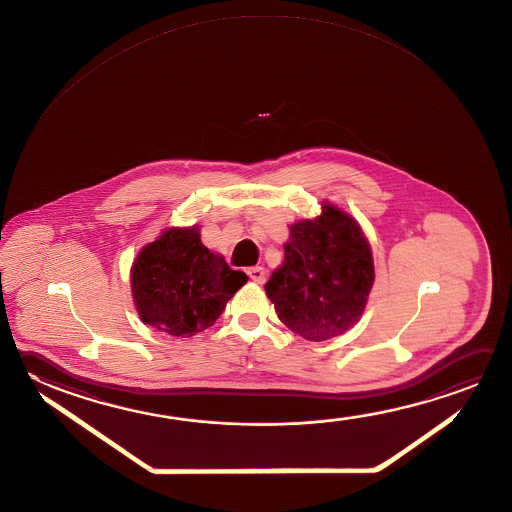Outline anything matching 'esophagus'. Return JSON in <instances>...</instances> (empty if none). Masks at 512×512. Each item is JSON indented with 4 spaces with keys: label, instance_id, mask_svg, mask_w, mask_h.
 Returning <instances> with one entry per match:
<instances>
[{
    "label": "esophagus",
    "instance_id": "1",
    "mask_svg": "<svg viewBox=\"0 0 512 512\" xmlns=\"http://www.w3.org/2000/svg\"><path fill=\"white\" fill-rule=\"evenodd\" d=\"M247 274H249V278L252 279V281H256V283H263L265 281V274H267V270H265V267H261V265H254V267H249L247 269Z\"/></svg>",
    "mask_w": 512,
    "mask_h": 512
}]
</instances>
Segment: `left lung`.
Segmentation results:
<instances>
[{
  "instance_id": "obj_1",
  "label": "left lung",
  "mask_w": 512,
  "mask_h": 512,
  "mask_svg": "<svg viewBox=\"0 0 512 512\" xmlns=\"http://www.w3.org/2000/svg\"><path fill=\"white\" fill-rule=\"evenodd\" d=\"M373 279L372 251L359 223L325 204L316 220L290 225L285 261L265 290L292 332L326 341L359 321Z\"/></svg>"
}]
</instances>
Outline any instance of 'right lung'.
<instances>
[{"instance_id": "right-lung-1", "label": "right lung", "mask_w": 512, "mask_h": 512, "mask_svg": "<svg viewBox=\"0 0 512 512\" xmlns=\"http://www.w3.org/2000/svg\"><path fill=\"white\" fill-rule=\"evenodd\" d=\"M247 279L200 242L198 229L173 227L139 252L131 290L146 325L191 337L214 325Z\"/></svg>"}]
</instances>
